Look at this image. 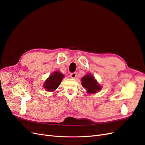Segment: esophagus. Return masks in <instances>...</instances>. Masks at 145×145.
Listing matches in <instances>:
<instances>
[{"instance_id": "obj_1", "label": "esophagus", "mask_w": 145, "mask_h": 145, "mask_svg": "<svg viewBox=\"0 0 145 145\" xmlns=\"http://www.w3.org/2000/svg\"><path fill=\"white\" fill-rule=\"evenodd\" d=\"M77 72H72L71 74H70V77H71L72 78H75L77 77Z\"/></svg>"}]
</instances>
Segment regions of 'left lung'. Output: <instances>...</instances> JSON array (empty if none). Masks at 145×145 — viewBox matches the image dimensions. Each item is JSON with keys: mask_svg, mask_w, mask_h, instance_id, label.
<instances>
[{"mask_svg": "<svg viewBox=\"0 0 145 145\" xmlns=\"http://www.w3.org/2000/svg\"><path fill=\"white\" fill-rule=\"evenodd\" d=\"M81 80L82 85L86 89L87 93L94 94L102 89V87L99 85L97 80L94 78V77L91 74H87L86 76L82 78Z\"/></svg>", "mask_w": 145, "mask_h": 145, "instance_id": "1", "label": "left lung"}]
</instances>
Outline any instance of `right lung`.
<instances>
[{
  "instance_id": "obj_1",
  "label": "right lung",
  "mask_w": 145,
  "mask_h": 145,
  "mask_svg": "<svg viewBox=\"0 0 145 145\" xmlns=\"http://www.w3.org/2000/svg\"><path fill=\"white\" fill-rule=\"evenodd\" d=\"M64 75L61 72L55 71L48 77L43 84V87L48 91L52 92L59 87Z\"/></svg>"
}]
</instances>
